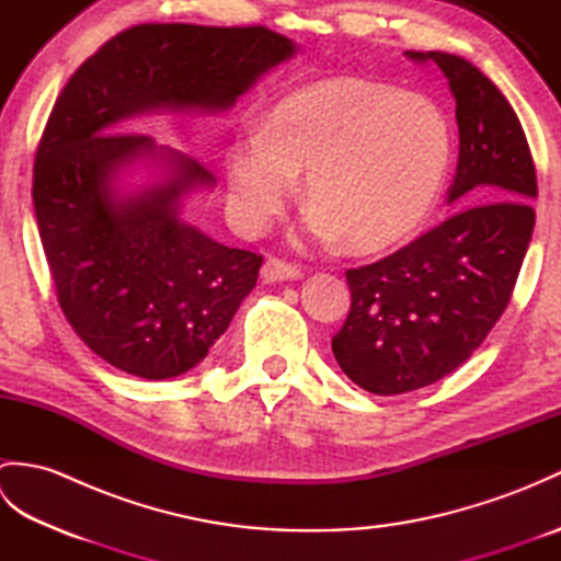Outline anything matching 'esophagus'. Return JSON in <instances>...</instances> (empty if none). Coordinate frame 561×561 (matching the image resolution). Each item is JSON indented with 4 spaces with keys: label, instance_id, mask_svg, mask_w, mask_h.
Wrapping results in <instances>:
<instances>
[{
    "label": "esophagus",
    "instance_id": "34e87169",
    "mask_svg": "<svg viewBox=\"0 0 561 561\" xmlns=\"http://www.w3.org/2000/svg\"><path fill=\"white\" fill-rule=\"evenodd\" d=\"M260 277L265 282H294V279H301V270L289 265V262L284 260L267 257L265 265L260 270Z\"/></svg>",
    "mask_w": 561,
    "mask_h": 561
}]
</instances>
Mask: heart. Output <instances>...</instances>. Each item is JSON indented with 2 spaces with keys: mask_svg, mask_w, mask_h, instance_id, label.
Returning a JSON list of instances; mask_svg holds the SVG:
<instances>
[{
  "mask_svg": "<svg viewBox=\"0 0 561 561\" xmlns=\"http://www.w3.org/2000/svg\"><path fill=\"white\" fill-rule=\"evenodd\" d=\"M450 163V129L434 101L366 77H328L262 115L226 147L233 221L265 226L304 173L308 231L359 255L402 245L434 211Z\"/></svg>",
  "mask_w": 561,
  "mask_h": 561,
  "instance_id": "1",
  "label": "heart"
}]
</instances>
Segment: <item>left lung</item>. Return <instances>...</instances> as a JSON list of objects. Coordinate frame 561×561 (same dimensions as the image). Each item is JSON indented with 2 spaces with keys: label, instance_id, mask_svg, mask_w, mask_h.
Listing matches in <instances>:
<instances>
[{
  "label": "left lung",
  "instance_id": "1",
  "mask_svg": "<svg viewBox=\"0 0 561 561\" xmlns=\"http://www.w3.org/2000/svg\"><path fill=\"white\" fill-rule=\"evenodd\" d=\"M410 57L432 59L456 99L460 151L448 205L460 211L398 253L347 270L352 308L332 354L376 396L436 383L490 335L516 287L538 197L526 133L494 81L458 55Z\"/></svg>",
  "mask_w": 561,
  "mask_h": 561
}]
</instances>
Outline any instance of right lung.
<instances>
[{
	"instance_id": "right-lung-1",
	"label": "right lung",
	"mask_w": 561,
	"mask_h": 561,
	"mask_svg": "<svg viewBox=\"0 0 561 561\" xmlns=\"http://www.w3.org/2000/svg\"><path fill=\"white\" fill-rule=\"evenodd\" d=\"M299 53L262 26L145 23L105 43L59 93L33 169V207L57 301L101 359L147 380L205 359L253 291L262 257L183 219L214 175L125 123L217 115ZM145 168V184L126 178Z\"/></svg>"
}]
</instances>
